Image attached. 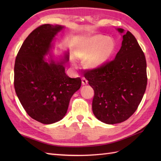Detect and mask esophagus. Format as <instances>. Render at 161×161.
<instances>
[{
	"instance_id": "obj_1",
	"label": "esophagus",
	"mask_w": 161,
	"mask_h": 161,
	"mask_svg": "<svg viewBox=\"0 0 161 161\" xmlns=\"http://www.w3.org/2000/svg\"><path fill=\"white\" fill-rule=\"evenodd\" d=\"M81 83H82L83 85H86L88 84V80L86 78L82 77V79H81Z\"/></svg>"
}]
</instances>
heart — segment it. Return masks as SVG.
Listing matches in <instances>:
<instances>
[{
    "mask_svg": "<svg viewBox=\"0 0 161 161\" xmlns=\"http://www.w3.org/2000/svg\"><path fill=\"white\" fill-rule=\"evenodd\" d=\"M115 49V43L111 37L95 35L81 44L77 57L84 66L95 68L102 66L110 59Z\"/></svg>",
    "mask_w": 161,
    "mask_h": 161,
    "instance_id": "heart-1",
    "label": "heart"
}]
</instances>
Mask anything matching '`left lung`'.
Masks as SVG:
<instances>
[{
	"mask_svg": "<svg viewBox=\"0 0 161 161\" xmlns=\"http://www.w3.org/2000/svg\"><path fill=\"white\" fill-rule=\"evenodd\" d=\"M118 30L124 32L122 28ZM122 37V46L114 60L84 72L94 91L93 114L109 125L124 122L134 114L147 84L144 53L129 31Z\"/></svg>",
	"mask_w": 161,
	"mask_h": 161,
	"instance_id": "left-lung-1",
	"label": "left lung"
}]
</instances>
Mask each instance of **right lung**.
Returning <instances> with one entry per match:
<instances>
[{"label": "right lung", "instance_id": "right-lung-1", "mask_svg": "<svg viewBox=\"0 0 161 161\" xmlns=\"http://www.w3.org/2000/svg\"><path fill=\"white\" fill-rule=\"evenodd\" d=\"M63 28L50 24L39 26L24 41L15 60L16 93L27 114L43 124L64 118L71 97L81 84L80 77L70 78L65 73L64 61L43 60L54 36Z\"/></svg>", "mask_w": 161, "mask_h": 161}]
</instances>
